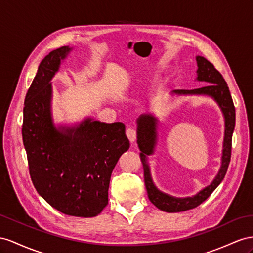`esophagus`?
I'll list each match as a JSON object with an SVG mask.
<instances>
[{
    "instance_id": "esophagus-1",
    "label": "esophagus",
    "mask_w": 253,
    "mask_h": 253,
    "mask_svg": "<svg viewBox=\"0 0 253 253\" xmlns=\"http://www.w3.org/2000/svg\"><path fill=\"white\" fill-rule=\"evenodd\" d=\"M126 135H127V138L129 139V141L134 142L135 138H137V131H135L134 128L130 127L126 130Z\"/></svg>"
}]
</instances>
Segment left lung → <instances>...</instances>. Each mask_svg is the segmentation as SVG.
<instances>
[{"label": "left lung", "mask_w": 253, "mask_h": 253, "mask_svg": "<svg viewBox=\"0 0 253 253\" xmlns=\"http://www.w3.org/2000/svg\"><path fill=\"white\" fill-rule=\"evenodd\" d=\"M197 80L202 81L206 85L194 89H174L172 94L176 95H207L215 99L221 109L224 116V139L221 157V167L211 184L196 196L189 198H175L161 192L154 185L151 176L150 166L147 164V156L154 153L157 141V119L152 114H142L137 120V143L140 148V158L144 170V183L147 191V197L151 202L159 210L168 212L185 211L199 206L209 198L219 184L222 182L228 171L231 160L232 134L235 127V107L232 100L229 86L223 79L222 75L215 66L203 56H197Z\"/></svg>", "instance_id": "8db88e82"}]
</instances>
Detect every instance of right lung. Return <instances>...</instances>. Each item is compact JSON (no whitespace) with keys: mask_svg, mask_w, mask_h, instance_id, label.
I'll return each mask as SVG.
<instances>
[{"mask_svg":"<svg viewBox=\"0 0 253 253\" xmlns=\"http://www.w3.org/2000/svg\"><path fill=\"white\" fill-rule=\"evenodd\" d=\"M71 51L61 47L44 56L24 100L22 139L37 192L65 215L95 217L108 204L110 178L129 140L121 122L85 119L56 128L51 118L50 83Z\"/></svg>","mask_w":253,"mask_h":253,"instance_id":"1","label":"right lung"}]
</instances>
